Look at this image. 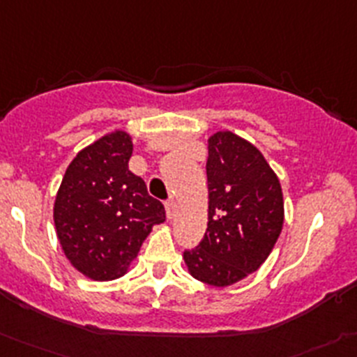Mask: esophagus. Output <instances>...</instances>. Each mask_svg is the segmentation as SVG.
<instances>
[{
	"label": "esophagus",
	"mask_w": 357,
	"mask_h": 357,
	"mask_svg": "<svg viewBox=\"0 0 357 357\" xmlns=\"http://www.w3.org/2000/svg\"><path fill=\"white\" fill-rule=\"evenodd\" d=\"M176 211H178V204L174 201H167L165 202V213H167V218H174Z\"/></svg>",
	"instance_id": "1"
}]
</instances>
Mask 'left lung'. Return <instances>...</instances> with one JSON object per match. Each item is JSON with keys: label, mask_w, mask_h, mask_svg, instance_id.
<instances>
[{"label": "left lung", "mask_w": 357, "mask_h": 357, "mask_svg": "<svg viewBox=\"0 0 357 357\" xmlns=\"http://www.w3.org/2000/svg\"><path fill=\"white\" fill-rule=\"evenodd\" d=\"M208 229L183 259L190 275L227 287L257 271L284 227L278 176L252 142L236 133L208 139Z\"/></svg>", "instance_id": "1"}]
</instances>
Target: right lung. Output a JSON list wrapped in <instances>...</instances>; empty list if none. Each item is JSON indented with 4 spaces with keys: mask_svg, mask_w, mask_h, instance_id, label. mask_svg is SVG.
I'll list each match as a JSON object with an SVG mask.
<instances>
[{
    "mask_svg": "<svg viewBox=\"0 0 357 357\" xmlns=\"http://www.w3.org/2000/svg\"><path fill=\"white\" fill-rule=\"evenodd\" d=\"M132 137L107 133L70 162L54 201V225L70 264L96 282L119 278L137 257L163 204L128 169Z\"/></svg>",
    "mask_w": 357,
    "mask_h": 357,
    "instance_id": "right-lung-1",
    "label": "right lung"
}]
</instances>
